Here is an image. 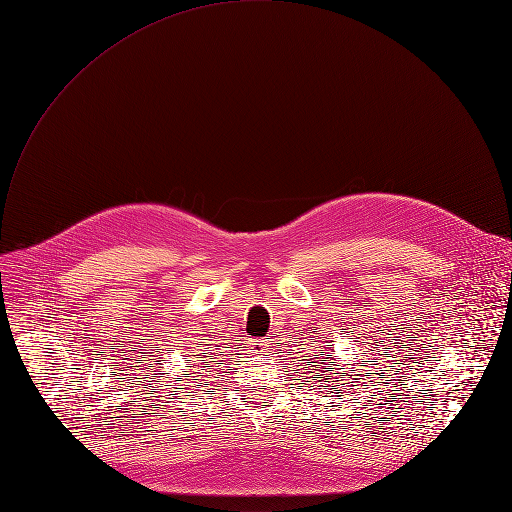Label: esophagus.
Here are the masks:
<instances>
[{
    "label": "esophagus",
    "mask_w": 512,
    "mask_h": 512,
    "mask_svg": "<svg viewBox=\"0 0 512 512\" xmlns=\"http://www.w3.org/2000/svg\"><path fill=\"white\" fill-rule=\"evenodd\" d=\"M269 344L271 342H267V339H259V342H253L251 346L255 352H269Z\"/></svg>",
    "instance_id": "esophagus-1"
}]
</instances>
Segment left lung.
<instances>
[{
	"label": "left lung",
	"mask_w": 512,
	"mask_h": 512,
	"mask_svg": "<svg viewBox=\"0 0 512 512\" xmlns=\"http://www.w3.org/2000/svg\"><path fill=\"white\" fill-rule=\"evenodd\" d=\"M358 335H362V333H358ZM350 339H352V342H356L358 337L354 335ZM364 344L366 342H362L360 346H364ZM301 346H305L303 351L306 354L303 355L302 352H297V354H301V358H305V360H299V362L305 364V370H307L305 374H309V378L315 380L317 390H325V392L333 390L335 394L342 392V388L346 386V384H342L344 382L342 374L350 376L356 370H352L354 364L350 360H344V356L337 352L333 339L329 335L325 339L315 335L313 344H309V346L301 344ZM358 376H362V374H358Z\"/></svg>",
	"instance_id": "left-lung-1"
}]
</instances>
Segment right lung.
<instances>
[{
  "label": "right lung",
  "mask_w": 512,
  "mask_h": 512,
  "mask_svg": "<svg viewBox=\"0 0 512 512\" xmlns=\"http://www.w3.org/2000/svg\"><path fill=\"white\" fill-rule=\"evenodd\" d=\"M193 360H195V358H191V360H189V366H187V368H193V366H195V364H193ZM211 360H213V358H211ZM197 362H201V364H207V360H197ZM187 376H189V374H187Z\"/></svg>",
  "instance_id": "1"
}]
</instances>
